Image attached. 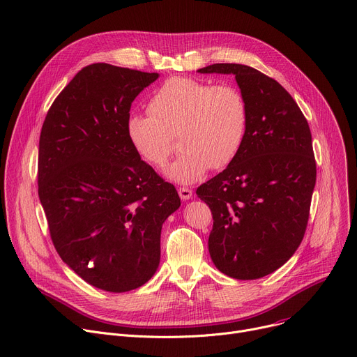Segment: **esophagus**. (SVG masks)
I'll return each mask as SVG.
<instances>
[{
    "label": "esophagus",
    "instance_id": "obj_1",
    "mask_svg": "<svg viewBox=\"0 0 357 357\" xmlns=\"http://www.w3.org/2000/svg\"><path fill=\"white\" fill-rule=\"evenodd\" d=\"M178 193H179V197H181L182 201H188V199L192 198V189H189V188H179Z\"/></svg>",
    "mask_w": 357,
    "mask_h": 357
}]
</instances>
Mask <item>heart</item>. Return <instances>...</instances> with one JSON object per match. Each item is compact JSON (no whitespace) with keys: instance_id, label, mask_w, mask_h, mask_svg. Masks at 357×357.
<instances>
[{"instance_id":"heart-1","label":"heart","mask_w":357,"mask_h":357,"mask_svg":"<svg viewBox=\"0 0 357 357\" xmlns=\"http://www.w3.org/2000/svg\"><path fill=\"white\" fill-rule=\"evenodd\" d=\"M148 112L126 118V138L141 159L160 168L174 149L172 137H176L181 153L165 175L182 185L201 179L208 168L228 167L248 132L245 96L226 84L169 78L149 98Z\"/></svg>"}]
</instances>
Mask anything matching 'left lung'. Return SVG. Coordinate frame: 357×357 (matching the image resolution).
I'll use <instances>...</instances> for the list:
<instances>
[{"instance_id":"obj_1","label":"left lung","mask_w":357,"mask_h":357,"mask_svg":"<svg viewBox=\"0 0 357 357\" xmlns=\"http://www.w3.org/2000/svg\"><path fill=\"white\" fill-rule=\"evenodd\" d=\"M201 74H232L245 96L248 132L225 171L197 189L209 205V255L234 279L264 278L294 256L309 219L316 162L306 118L273 78L242 63H213Z\"/></svg>"}]
</instances>
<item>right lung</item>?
<instances>
[{
	"instance_id": "add662e5",
	"label": "right lung",
	"mask_w": 357,
	"mask_h": 357,
	"mask_svg": "<svg viewBox=\"0 0 357 357\" xmlns=\"http://www.w3.org/2000/svg\"><path fill=\"white\" fill-rule=\"evenodd\" d=\"M158 77L92 63L61 91L41 129L38 195L52 243L78 276L114 294L155 275L162 225L181 206L125 132L131 104Z\"/></svg>"
}]
</instances>
